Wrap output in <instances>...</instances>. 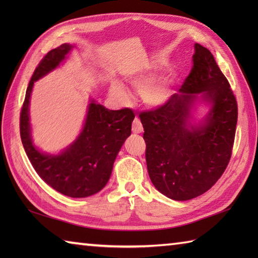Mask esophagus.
<instances>
[{
	"label": "esophagus",
	"instance_id": "esophagus-1",
	"mask_svg": "<svg viewBox=\"0 0 258 258\" xmlns=\"http://www.w3.org/2000/svg\"><path fill=\"white\" fill-rule=\"evenodd\" d=\"M132 131L135 134H140L143 132V125H142L140 118H138V117L134 118L133 124H132Z\"/></svg>",
	"mask_w": 258,
	"mask_h": 258
}]
</instances>
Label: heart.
Returning a JSON list of instances; mask_svg holds the SVG:
<instances>
[{
  "mask_svg": "<svg viewBox=\"0 0 258 258\" xmlns=\"http://www.w3.org/2000/svg\"><path fill=\"white\" fill-rule=\"evenodd\" d=\"M152 75L141 74L131 79V83L138 90H141L142 98L146 104H149L151 106L163 105L172 95V80L169 78L162 79L156 82H152ZM111 92L115 97L119 98V100H125L128 95L125 87L119 83L113 84Z\"/></svg>",
  "mask_w": 258,
  "mask_h": 258,
  "instance_id": "obj_1",
  "label": "heart"
}]
</instances>
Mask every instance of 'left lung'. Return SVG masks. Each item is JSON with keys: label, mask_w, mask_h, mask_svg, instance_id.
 Returning <instances> with one entry per match:
<instances>
[{"label": "left lung", "mask_w": 258, "mask_h": 258, "mask_svg": "<svg viewBox=\"0 0 258 258\" xmlns=\"http://www.w3.org/2000/svg\"><path fill=\"white\" fill-rule=\"evenodd\" d=\"M197 94L212 104L206 122L190 125V106ZM237 102L213 54L195 44L193 67L166 103L140 114L146 143V165L157 190L188 201L204 194L225 171L232 156Z\"/></svg>", "instance_id": "8db88e82"}]
</instances>
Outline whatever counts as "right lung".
Returning <instances> with one entry per match:
<instances>
[{
  "label": "right lung",
  "instance_id": "add662e5",
  "mask_svg": "<svg viewBox=\"0 0 258 258\" xmlns=\"http://www.w3.org/2000/svg\"><path fill=\"white\" fill-rule=\"evenodd\" d=\"M70 44L51 50L38 63L27 86L20 115V134L27 157L44 182L58 193L74 199L100 191L108 182L117 153L131 135L135 117L131 108L109 111L92 102L84 127L74 143L58 155L37 151L32 143L29 104L34 82L44 76L65 58Z\"/></svg>",
  "mask_w": 258,
  "mask_h": 258
}]
</instances>
